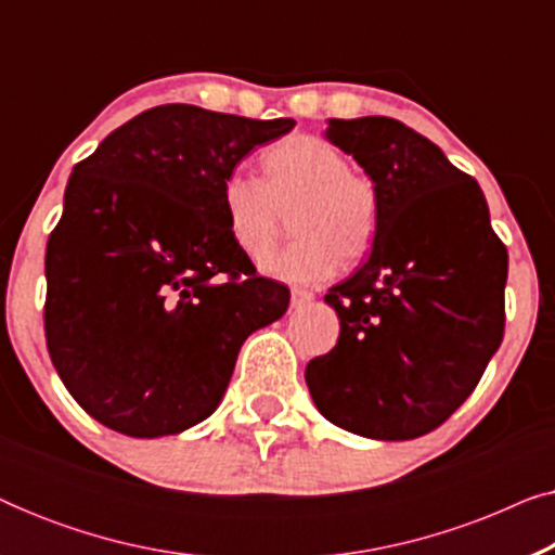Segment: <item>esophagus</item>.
<instances>
[{
	"instance_id": "obj_1",
	"label": "esophagus",
	"mask_w": 555,
	"mask_h": 555,
	"mask_svg": "<svg viewBox=\"0 0 555 555\" xmlns=\"http://www.w3.org/2000/svg\"><path fill=\"white\" fill-rule=\"evenodd\" d=\"M310 300H313V293L306 291V287H293V291H291L293 308H302V306H306V302H310Z\"/></svg>"
}]
</instances>
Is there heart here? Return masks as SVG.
I'll use <instances>...</instances> for the list:
<instances>
[{
  "label": "heart",
  "instance_id": "1",
  "mask_svg": "<svg viewBox=\"0 0 555 555\" xmlns=\"http://www.w3.org/2000/svg\"><path fill=\"white\" fill-rule=\"evenodd\" d=\"M260 166L262 184L230 173L219 186L227 232L249 260L275 253L291 211L298 240L264 264L280 280L321 283L340 260L361 262L374 249L382 219L378 186L348 166L344 151L315 135H287L264 151Z\"/></svg>",
  "mask_w": 555,
  "mask_h": 555
}]
</instances>
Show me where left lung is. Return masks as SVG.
Segmentation results:
<instances>
[{
    "mask_svg": "<svg viewBox=\"0 0 555 555\" xmlns=\"http://www.w3.org/2000/svg\"><path fill=\"white\" fill-rule=\"evenodd\" d=\"M325 139L376 181L382 219L369 260L325 295L338 344L308 363L306 384L340 429L422 437L457 412L500 348L507 249L480 184L414 128L331 118Z\"/></svg>",
    "mask_w": 555,
    "mask_h": 555,
    "instance_id": "left-lung-1",
    "label": "left lung"
}]
</instances>
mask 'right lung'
<instances>
[{"label":"right lung","instance_id":"obj_1","mask_svg":"<svg viewBox=\"0 0 555 555\" xmlns=\"http://www.w3.org/2000/svg\"><path fill=\"white\" fill-rule=\"evenodd\" d=\"M293 126L156 105L75 164L44 255V338L108 429L154 439L204 422L249 333L283 318L291 291L234 245L219 186Z\"/></svg>","mask_w":555,"mask_h":555}]
</instances>
